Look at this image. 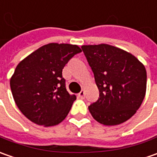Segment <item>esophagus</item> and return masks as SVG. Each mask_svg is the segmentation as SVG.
<instances>
[{
  "mask_svg": "<svg viewBox=\"0 0 157 157\" xmlns=\"http://www.w3.org/2000/svg\"><path fill=\"white\" fill-rule=\"evenodd\" d=\"M78 97L79 99H85V91L82 90L81 92L78 94Z\"/></svg>",
  "mask_w": 157,
  "mask_h": 157,
  "instance_id": "esophagus-1",
  "label": "esophagus"
}]
</instances>
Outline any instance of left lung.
Returning a JSON list of instances; mask_svg holds the SVG:
<instances>
[{"label":"left lung","mask_w":157,"mask_h":157,"mask_svg":"<svg viewBox=\"0 0 157 157\" xmlns=\"http://www.w3.org/2000/svg\"><path fill=\"white\" fill-rule=\"evenodd\" d=\"M99 88L100 98L88 106L94 120L105 126L125 122L142 105L147 72L134 55L114 46L83 45Z\"/></svg>","instance_id":"left-lung-1"}]
</instances>
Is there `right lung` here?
I'll return each instance as SVG.
<instances>
[{"label":"right lung","mask_w":157,"mask_h":157,"mask_svg":"<svg viewBox=\"0 0 157 157\" xmlns=\"http://www.w3.org/2000/svg\"><path fill=\"white\" fill-rule=\"evenodd\" d=\"M81 52L78 45L52 43L17 64L10 88L25 117L44 127L57 125L65 119L76 96L67 92L62 71L71 57Z\"/></svg>","instance_id":"right-lung-1"}]
</instances>
